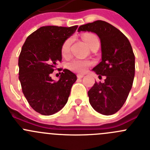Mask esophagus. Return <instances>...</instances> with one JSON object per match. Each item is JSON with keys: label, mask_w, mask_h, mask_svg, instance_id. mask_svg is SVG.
Segmentation results:
<instances>
[{"label": "esophagus", "mask_w": 150, "mask_h": 150, "mask_svg": "<svg viewBox=\"0 0 150 150\" xmlns=\"http://www.w3.org/2000/svg\"><path fill=\"white\" fill-rule=\"evenodd\" d=\"M84 77L83 74H77V78L78 79H82Z\"/></svg>", "instance_id": "34e87169"}]
</instances>
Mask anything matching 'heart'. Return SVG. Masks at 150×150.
<instances>
[{
    "label": "heart",
    "instance_id": "b5f03b06",
    "mask_svg": "<svg viewBox=\"0 0 150 150\" xmlns=\"http://www.w3.org/2000/svg\"><path fill=\"white\" fill-rule=\"evenodd\" d=\"M82 38L85 40V42H86L87 45L89 46V48L91 46L93 43L96 42H99L97 37L91 33L84 34ZM71 42H72V39L68 38L62 44V48H61V52H62V54L64 57H67L69 54ZM90 65H91V62H88V61L81 59H75L70 62L68 67H69V68L71 71H74V72L83 73L88 69Z\"/></svg>",
    "mask_w": 150,
    "mask_h": 150
}]
</instances>
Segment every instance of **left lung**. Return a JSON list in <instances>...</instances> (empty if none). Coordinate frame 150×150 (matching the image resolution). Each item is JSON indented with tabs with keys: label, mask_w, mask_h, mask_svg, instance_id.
Segmentation results:
<instances>
[{
	"label": "left lung",
	"mask_w": 150,
	"mask_h": 150,
	"mask_svg": "<svg viewBox=\"0 0 150 150\" xmlns=\"http://www.w3.org/2000/svg\"><path fill=\"white\" fill-rule=\"evenodd\" d=\"M78 31L93 32L100 39L102 61L92 71L106 79L103 83L96 82L88 94L96 112L112 115L126 102L133 83L135 55L130 42L122 31L105 21L80 25Z\"/></svg>",
	"instance_id": "1"
}]
</instances>
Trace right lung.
<instances>
[{
    "mask_svg": "<svg viewBox=\"0 0 150 150\" xmlns=\"http://www.w3.org/2000/svg\"><path fill=\"white\" fill-rule=\"evenodd\" d=\"M71 27L42 26L25 40L18 59L19 80L30 106L36 112L50 115L68 102L76 74L64 69L57 82L50 74L62 61L63 42L76 31Z\"/></svg>",
    "mask_w": 150,
    "mask_h": 150,
    "instance_id": "obj_1",
    "label": "right lung"
}]
</instances>
